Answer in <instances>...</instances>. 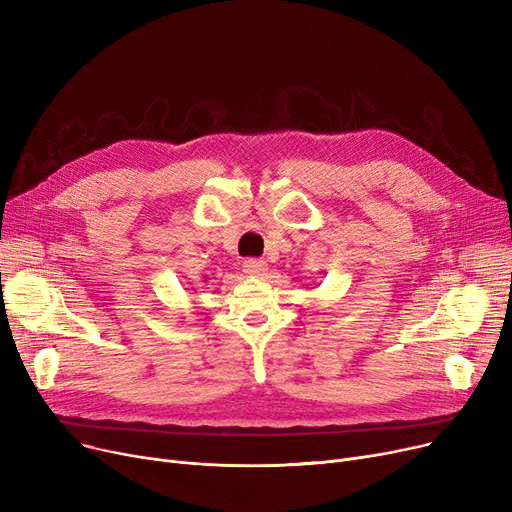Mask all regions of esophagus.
Segmentation results:
<instances>
[{"mask_svg": "<svg viewBox=\"0 0 512 512\" xmlns=\"http://www.w3.org/2000/svg\"><path fill=\"white\" fill-rule=\"evenodd\" d=\"M242 267H245V272L253 278H261L267 272V263L263 259H247L242 263Z\"/></svg>", "mask_w": 512, "mask_h": 512, "instance_id": "34e87169", "label": "esophagus"}]
</instances>
